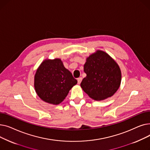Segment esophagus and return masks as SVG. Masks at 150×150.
<instances>
[{
  "label": "esophagus",
  "instance_id": "1",
  "mask_svg": "<svg viewBox=\"0 0 150 150\" xmlns=\"http://www.w3.org/2000/svg\"><path fill=\"white\" fill-rule=\"evenodd\" d=\"M77 81H78V84H80L81 82V81H82V78H81V77L78 78H77Z\"/></svg>",
  "mask_w": 150,
  "mask_h": 150
}]
</instances>
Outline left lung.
<instances>
[{
	"label": "left lung",
	"mask_w": 150,
	"mask_h": 150,
	"mask_svg": "<svg viewBox=\"0 0 150 150\" xmlns=\"http://www.w3.org/2000/svg\"><path fill=\"white\" fill-rule=\"evenodd\" d=\"M86 76L80 85L83 91L93 100H102L112 96L119 88L121 71L109 55L98 50L87 58L84 65Z\"/></svg>",
	"instance_id": "obj_1"
}]
</instances>
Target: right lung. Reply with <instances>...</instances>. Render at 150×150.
Listing matches in <instances>:
<instances>
[{"instance_id": "add662e5", "label": "right lung", "mask_w": 150, "mask_h": 150, "mask_svg": "<svg viewBox=\"0 0 150 150\" xmlns=\"http://www.w3.org/2000/svg\"><path fill=\"white\" fill-rule=\"evenodd\" d=\"M77 83L60 59L45 60L35 76V88L43 101L58 105L64 100L69 91Z\"/></svg>"}]
</instances>
